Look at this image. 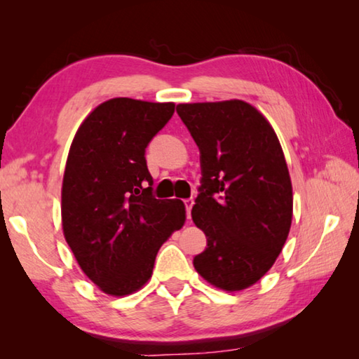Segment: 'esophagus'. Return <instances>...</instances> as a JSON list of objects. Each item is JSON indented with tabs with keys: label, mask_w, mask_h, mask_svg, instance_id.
Here are the masks:
<instances>
[{
	"label": "esophagus",
	"mask_w": 359,
	"mask_h": 359,
	"mask_svg": "<svg viewBox=\"0 0 359 359\" xmlns=\"http://www.w3.org/2000/svg\"><path fill=\"white\" fill-rule=\"evenodd\" d=\"M185 209H187V217L190 218V215H191V208H193V204H194V201H193V198H190V199H185Z\"/></svg>",
	"instance_id": "1"
}]
</instances>
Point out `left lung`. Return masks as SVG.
Segmentation results:
<instances>
[{"instance_id":"8db88e82","label":"left lung","mask_w":359,"mask_h":359,"mask_svg":"<svg viewBox=\"0 0 359 359\" xmlns=\"http://www.w3.org/2000/svg\"><path fill=\"white\" fill-rule=\"evenodd\" d=\"M201 151L203 185L191 218L208 238L193 259L205 282L224 291L257 283L285 245L293 187L269 121L242 100L177 104Z\"/></svg>"}]
</instances>
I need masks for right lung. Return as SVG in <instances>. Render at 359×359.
I'll list each match as a JSON object with an SVG mask.
<instances>
[{
    "label": "right lung",
    "mask_w": 359,
    "mask_h": 359,
    "mask_svg": "<svg viewBox=\"0 0 359 359\" xmlns=\"http://www.w3.org/2000/svg\"><path fill=\"white\" fill-rule=\"evenodd\" d=\"M174 102L112 98L79 126L66 160L62 224L83 274L102 293L128 296L154 272L160 247L185 223L180 199H156L145 147Z\"/></svg>",
    "instance_id": "obj_1"
}]
</instances>
